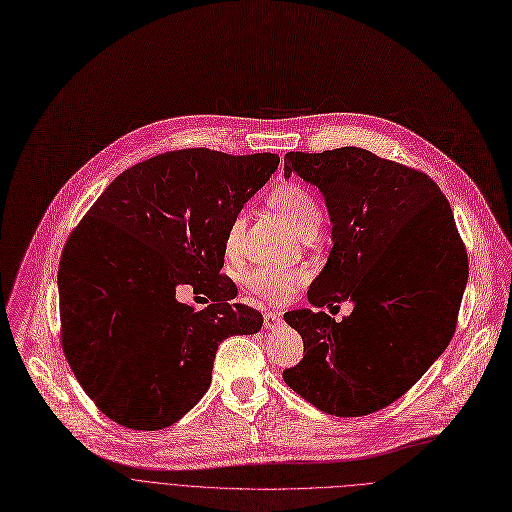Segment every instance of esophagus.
I'll use <instances>...</instances> for the list:
<instances>
[{
	"label": "esophagus",
	"mask_w": 512,
	"mask_h": 512,
	"mask_svg": "<svg viewBox=\"0 0 512 512\" xmlns=\"http://www.w3.org/2000/svg\"><path fill=\"white\" fill-rule=\"evenodd\" d=\"M279 321H281V315L277 311H265V315H263L265 329H275L279 325Z\"/></svg>",
	"instance_id": "1"
}]
</instances>
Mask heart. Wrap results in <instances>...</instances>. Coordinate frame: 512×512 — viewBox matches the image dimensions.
<instances>
[{
	"mask_svg": "<svg viewBox=\"0 0 512 512\" xmlns=\"http://www.w3.org/2000/svg\"><path fill=\"white\" fill-rule=\"evenodd\" d=\"M271 207L301 235L315 229L319 223V207L313 195L299 183H285L269 195ZM245 231V213H237L227 229L225 245L227 251H237ZM307 273L303 269H287L277 265H261L247 273V287L259 297L271 303H283L295 291L297 285L305 281Z\"/></svg>",
	"mask_w": 512,
	"mask_h": 512,
	"instance_id": "obj_1",
	"label": "heart"
}]
</instances>
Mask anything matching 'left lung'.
<instances>
[{"label":"left lung","mask_w":512,"mask_h":512,"mask_svg":"<svg viewBox=\"0 0 512 512\" xmlns=\"http://www.w3.org/2000/svg\"><path fill=\"white\" fill-rule=\"evenodd\" d=\"M319 189L331 251L307 291L311 307L285 313L303 360L285 384L317 410L354 418L404 396L448 348L468 281L452 209L424 173L358 146L287 152L285 177Z\"/></svg>","instance_id":"obj_1"}]
</instances>
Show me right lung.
<instances>
[{"label":"right lung","instance_id":"1","mask_svg":"<svg viewBox=\"0 0 512 512\" xmlns=\"http://www.w3.org/2000/svg\"><path fill=\"white\" fill-rule=\"evenodd\" d=\"M279 166L271 152H164L118 175L70 235L58 271L62 346L84 392L114 422L160 430L211 386L219 344L263 315L229 303L227 229ZM183 286L205 294L181 304Z\"/></svg>","mask_w":512,"mask_h":512}]
</instances>
